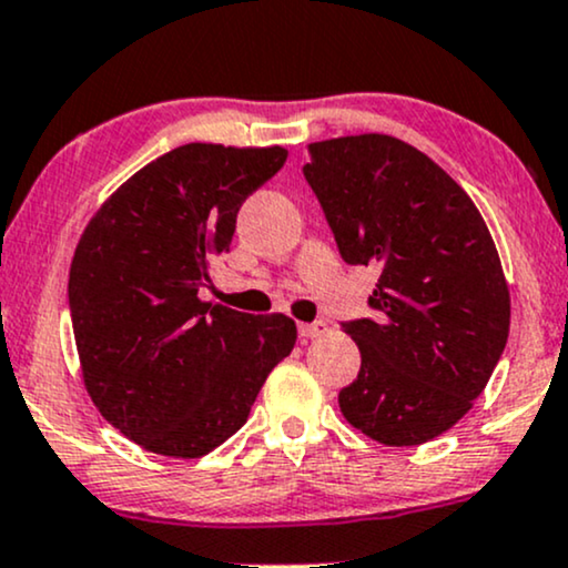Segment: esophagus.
<instances>
[{
  "label": "esophagus",
  "mask_w": 568,
  "mask_h": 568,
  "mask_svg": "<svg viewBox=\"0 0 568 568\" xmlns=\"http://www.w3.org/2000/svg\"><path fill=\"white\" fill-rule=\"evenodd\" d=\"M300 337L305 339H313V337H322L326 329H329V324L324 322V318H318V322H311V324H300Z\"/></svg>",
  "instance_id": "1"
}]
</instances>
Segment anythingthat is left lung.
<instances>
[{
	"label": "left lung",
	"mask_w": 568,
	"mask_h": 568,
	"mask_svg": "<svg viewBox=\"0 0 568 568\" xmlns=\"http://www.w3.org/2000/svg\"><path fill=\"white\" fill-rule=\"evenodd\" d=\"M303 175L339 257L379 271L375 316L343 322L362 369L339 390L353 428L417 446L468 415L503 356L510 295L481 212L423 151L390 135L308 145Z\"/></svg>",
	"instance_id": "1"
}]
</instances>
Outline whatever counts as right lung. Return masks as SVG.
<instances>
[{
  "label": "right lung",
  "mask_w": 568,
  "mask_h": 568,
  "mask_svg": "<svg viewBox=\"0 0 568 568\" xmlns=\"http://www.w3.org/2000/svg\"><path fill=\"white\" fill-rule=\"evenodd\" d=\"M284 162L278 145H178L126 180L79 239L69 311L84 385L100 415L143 449L212 452L295 348L290 316L199 300L244 199Z\"/></svg>",
  "instance_id": "1"
}]
</instances>
